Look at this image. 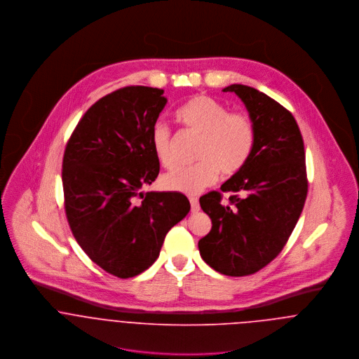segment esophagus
Here are the masks:
<instances>
[{
  "mask_svg": "<svg viewBox=\"0 0 359 359\" xmlns=\"http://www.w3.org/2000/svg\"><path fill=\"white\" fill-rule=\"evenodd\" d=\"M189 202H191V210H192V212H198V211L201 210L198 198H189Z\"/></svg>",
  "mask_w": 359,
  "mask_h": 359,
  "instance_id": "obj_1",
  "label": "esophagus"
}]
</instances>
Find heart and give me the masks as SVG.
Returning <instances> with one entry per match:
<instances>
[{
  "instance_id": "1",
  "label": "heart",
  "mask_w": 359,
  "mask_h": 359,
  "mask_svg": "<svg viewBox=\"0 0 359 359\" xmlns=\"http://www.w3.org/2000/svg\"><path fill=\"white\" fill-rule=\"evenodd\" d=\"M177 118L202 135L198 163L181 165L161 178V185L174 192L196 195L212 185L219 172L225 177L239 172L250 160L256 147L253 120L241 111L229 113L224 104L207 95H196L177 110ZM151 145L157 161L170 168L175 163L170 128L156 123L151 131Z\"/></svg>"
}]
</instances>
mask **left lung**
Listing matches in <instances>:
<instances>
[{
	"mask_svg": "<svg viewBox=\"0 0 359 359\" xmlns=\"http://www.w3.org/2000/svg\"><path fill=\"white\" fill-rule=\"evenodd\" d=\"M245 103L256 127V147L248 164L221 185V194L199 199L211 231L199 252L212 269L226 276L255 273L278 256L292 235L307 198L304 142L300 128L280 103L243 84L222 90Z\"/></svg>",
	"mask_w": 359,
	"mask_h": 359,
	"instance_id": "8db88e82",
	"label": "left lung"
}]
</instances>
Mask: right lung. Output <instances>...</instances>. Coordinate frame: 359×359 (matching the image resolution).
Listing matches in <instances>:
<instances>
[{
    "label": "right lung",
    "mask_w": 359,
    "mask_h": 359,
    "mask_svg": "<svg viewBox=\"0 0 359 359\" xmlns=\"http://www.w3.org/2000/svg\"><path fill=\"white\" fill-rule=\"evenodd\" d=\"M126 87L94 103L63 156L62 184L72 232L97 265L126 279L148 269L167 232L187 217L180 192H145L158 174L151 131L167 98Z\"/></svg>",
    "instance_id": "add662e5"
}]
</instances>
